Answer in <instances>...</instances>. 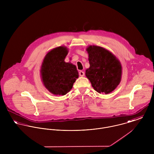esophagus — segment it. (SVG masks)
I'll return each mask as SVG.
<instances>
[{
    "label": "esophagus",
    "instance_id": "obj_1",
    "mask_svg": "<svg viewBox=\"0 0 154 154\" xmlns=\"http://www.w3.org/2000/svg\"><path fill=\"white\" fill-rule=\"evenodd\" d=\"M79 75H80L81 76H84L85 75L84 72V71H82V70L79 72Z\"/></svg>",
    "mask_w": 154,
    "mask_h": 154
}]
</instances>
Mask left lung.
Masks as SVG:
<instances>
[{
  "mask_svg": "<svg viewBox=\"0 0 154 154\" xmlns=\"http://www.w3.org/2000/svg\"><path fill=\"white\" fill-rule=\"evenodd\" d=\"M90 66L85 75L98 93L108 94L120 83L122 67L119 59L108 50L97 45L86 48Z\"/></svg>",
  "mask_w": 154,
  "mask_h": 154,
  "instance_id": "left-lung-1",
  "label": "left lung"
}]
</instances>
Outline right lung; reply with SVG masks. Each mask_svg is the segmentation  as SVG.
<instances>
[{"instance_id": "1", "label": "right lung", "mask_w": 154, "mask_h": 154, "mask_svg": "<svg viewBox=\"0 0 154 154\" xmlns=\"http://www.w3.org/2000/svg\"><path fill=\"white\" fill-rule=\"evenodd\" d=\"M68 51L65 46L53 48L46 54L42 62V81L45 88L54 95H66L79 77L76 66L65 62Z\"/></svg>"}]
</instances>
